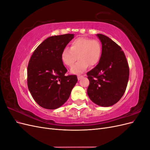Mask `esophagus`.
<instances>
[{"instance_id": "obj_1", "label": "esophagus", "mask_w": 150, "mask_h": 150, "mask_svg": "<svg viewBox=\"0 0 150 150\" xmlns=\"http://www.w3.org/2000/svg\"><path fill=\"white\" fill-rule=\"evenodd\" d=\"M84 76H85V75H84ZM84 76H80V75L78 76V80H80L81 78H83V77Z\"/></svg>"}]
</instances>
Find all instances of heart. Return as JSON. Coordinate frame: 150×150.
I'll return each instance as SVG.
<instances>
[{"label": "heart", "instance_id": "heart-1", "mask_svg": "<svg viewBox=\"0 0 150 150\" xmlns=\"http://www.w3.org/2000/svg\"><path fill=\"white\" fill-rule=\"evenodd\" d=\"M101 45L98 40L87 38H78L72 40L70 48L65 47L61 54V59L64 64L71 67L77 59L79 61L71 68L72 74H78L84 72L89 66H96L101 59Z\"/></svg>", "mask_w": 150, "mask_h": 150}]
</instances>
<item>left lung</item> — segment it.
Returning <instances> with one entry per match:
<instances>
[{
  "mask_svg": "<svg viewBox=\"0 0 150 150\" xmlns=\"http://www.w3.org/2000/svg\"><path fill=\"white\" fill-rule=\"evenodd\" d=\"M102 44V52L98 65L87 75L89 98L97 105L112 106L125 92L129 79V66L124 52L107 36L98 34Z\"/></svg>",
  "mask_w": 150,
  "mask_h": 150,
  "instance_id": "1",
  "label": "left lung"
}]
</instances>
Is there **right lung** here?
Listing matches in <instances>:
<instances>
[{
    "instance_id": "right-lung-1",
    "label": "right lung",
    "mask_w": 150,
    "mask_h": 150,
    "mask_svg": "<svg viewBox=\"0 0 150 150\" xmlns=\"http://www.w3.org/2000/svg\"><path fill=\"white\" fill-rule=\"evenodd\" d=\"M74 35L67 34L47 38L35 49L28 67V85L35 101L40 106L55 110L64 104L78 82L76 75L67 71L61 54Z\"/></svg>"
}]
</instances>
